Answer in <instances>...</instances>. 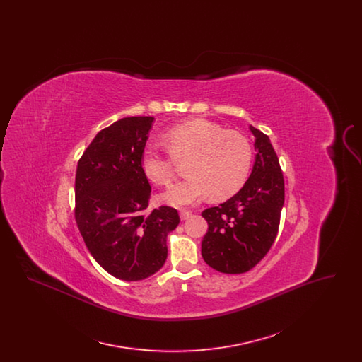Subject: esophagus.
<instances>
[{
    "label": "esophagus",
    "instance_id": "1",
    "mask_svg": "<svg viewBox=\"0 0 362 362\" xmlns=\"http://www.w3.org/2000/svg\"><path fill=\"white\" fill-rule=\"evenodd\" d=\"M189 217H191V211H187V210H182L180 211V220H189Z\"/></svg>",
    "mask_w": 362,
    "mask_h": 362
}]
</instances>
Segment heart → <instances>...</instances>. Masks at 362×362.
I'll list each match as a JSON object with an SVG mask.
<instances>
[{
    "mask_svg": "<svg viewBox=\"0 0 362 362\" xmlns=\"http://www.w3.org/2000/svg\"><path fill=\"white\" fill-rule=\"evenodd\" d=\"M163 139L170 155L148 145L141 167L156 186H167L173 180L175 160L188 158L185 163L187 176L161 195L171 206H189L206 195L214 201L226 199L240 189L248 176L252 148L239 132L225 130L206 119H192L173 126Z\"/></svg>",
    "mask_w": 362,
    "mask_h": 362,
    "instance_id": "b5f03b06",
    "label": "heart"
}]
</instances>
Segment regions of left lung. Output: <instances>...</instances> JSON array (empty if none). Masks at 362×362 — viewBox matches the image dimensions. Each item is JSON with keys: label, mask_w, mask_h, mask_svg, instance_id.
<instances>
[{"label": "left lung", "mask_w": 362, "mask_h": 362, "mask_svg": "<svg viewBox=\"0 0 362 362\" xmlns=\"http://www.w3.org/2000/svg\"><path fill=\"white\" fill-rule=\"evenodd\" d=\"M255 163L240 191L218 206L202 211L207 221L202 258L225 274L255 267L276 240L285 201L284 175L270 138L254 126Z\"/></svg>", "instance_id": "left-lung-1"}]
</instances>
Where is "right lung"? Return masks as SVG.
<instances>
[{
  "label": "right lung",
  "instance_id": "right-lung-1",
  "mask_svg": "<svg viewBox=\"0 0 362 362\" xmlns=\"http://www.w3.org/2000/svg\"><path fill=\"white\" fill-rule=\"evenodd\" d=\"M153 117L123 118L96 134L78 160L74 217L86 248L107 273L141 281L158 272L168 255L167 236L177 210L148 211L151 185L142 171Z\"/></svg>",
  "mask_w": 362,
  "mask_h": 362
}]
</instances>
